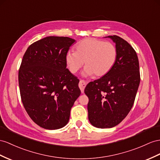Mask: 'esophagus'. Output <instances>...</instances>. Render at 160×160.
<instances>
[{
    "label": "esophagus",
    "instance_id": "esophagus-1",
    "mask_svg": "<svg viewBox=\"0 0 160 160\" xmlns=\"http://www.w3.org/2000/svg\"><path fill=\"white\" fill-rule=\"evenodd\" d=\"M86 85H87V84H86L84 80H80V82H79V88H80V91L82 92H84V88L86 87Z\"/></svg>",
    "mask_w": 160,
    "mask_h": 160
}]
</instances>
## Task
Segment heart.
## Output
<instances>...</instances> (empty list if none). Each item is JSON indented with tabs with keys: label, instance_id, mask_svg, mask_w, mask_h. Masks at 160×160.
Segmentation results:
<instances>
[{
	"label": "heart",
	"instance_id": "heart-1",
	"mask_svg": "<svg viewBox=\"0 0 160 160\" xmlns=\"http://www.w3.org/2000/svg\"><path fill=\"white\" fill-rule=\"evenodd\" d=\"M118 52L111 42L94 38H84L76 45V51H69L65 55V63L69 72L76 73L83 66V76L95 74L101 77L112 69L117 59Z\"/></svg>",
	"mask_w": 160,
	"mask_h": 160
}]
</instances>
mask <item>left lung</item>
Wrapping results in <instances>:
<instances>
[{"instance_id": "obj_1", "label": "left lung", "mask_w": 160, "mask_h": 160, "mask_svg": "<svg viewBox=\"0 0 160 160\" xmlns=\"http://www.w3.org/2000/svg\"><path fill=\"white\" fill-rule=\"evenodd\" d=\"M105 38L116 44V61L109 73L89 82L84 89L89 100V122L99 128H112L124 119L132 108L140 84L139 63L134 48L120 36Z\"/></svg>"}]
</instances>
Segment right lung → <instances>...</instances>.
<instances>
[{
    "label": "right lung",
    "instance_id": "add662e5",
    "mask_svg": "<svg viewBox=\"0 0 160 160\" xmlns=\"http://www.w3.org/2000/svg\"><path fill=\"white\" fill-rule=\"evenodd\" d=\"M74 39L48 36L32 44L19 70L22 101L28 114L43 128H63L80 95L79 80L66 68L65 55Z\"/></svg>",
    "mask_w": 160,
    "mask_h": 160
}]
</instances>
